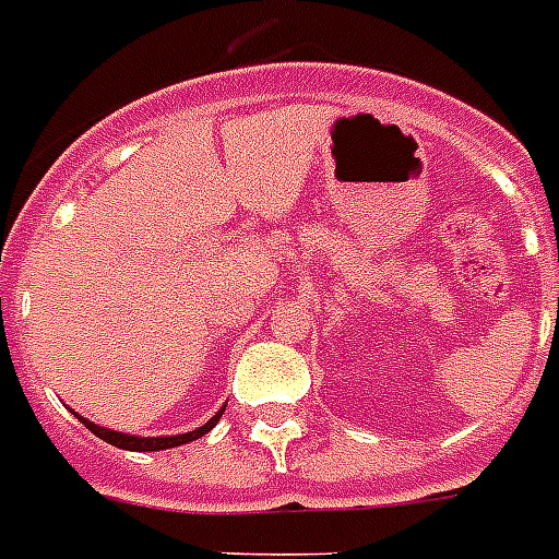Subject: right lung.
Here are the masks:
<instances>
[{
    "mask_svg": "<svg viewBox=\"0 0 559 559\" xmlns=\"http://www.w3.org/2000/svg\"><path fill=\"white\" fill-rule=\"evenodd\" d=\"M223 409L217 413V416L212 418V421H206L203 427L192 429V432H183V436H169V438H138V436H123V432H116V429H104L98 427V424L93 421H84V427L93 432V436H98L102 441L112 443V447H118V450H130V452H157V450H169V447H180V443L186 441H194V438H203L209 432V429L214 427V424L221 421Z\"/></svg>",
    "mask_w": 559,
    "mask_h": 559,
    "instance_id": "1",
    "label": "right lung"
}]
</instances>
